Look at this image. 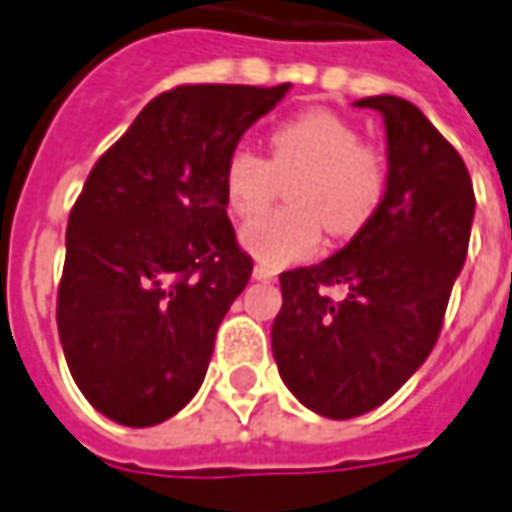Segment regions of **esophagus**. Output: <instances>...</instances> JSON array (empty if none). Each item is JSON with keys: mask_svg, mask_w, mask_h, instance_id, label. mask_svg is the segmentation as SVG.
<instances>
[{"mask_svg": "<svg viewBox=\"0 0 512 512\" xmlns=\"http://www.w3.org/2000/svg\"><path fill=\"white\" fill-rule=\"evenodd\" d=\"M255 278L257 280H275L278 278V269H272V266H266V263H257Z\"/></svg>", "mask_w": 512, "mask_h": 512, "instance_id": "1", "label": "esophagus"}]
</instances>
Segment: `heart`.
<instances>
[{
	"label": "heart",
	"mask_w": 512,
	"mask_h": 512,
	"mask_svg": "<svg viewBox=\"0 0 512 512\" xmlns=\"http://www.w3.org/2000/svg\"><path fill=\"white\" fill-rule=\"evenodd\" d=\"M292 176L296 180L291 179ZM286 189L289 209L266 214L243 229V246L278 269L321 249L323 229L335 237L358 234L384 203L389 166L378 145L329 111H306L269 134V157L237 145L223 163V197L240 220L263 214Z\"/></svg>",
	"instance_id": "1"
}]
</instances>
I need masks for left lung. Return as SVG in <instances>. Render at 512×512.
Listing matches in <instances>:
<instances>
[{"mask_svg": "<svg viewBox=\"0 0 512 512\" xmlns=\"http://www.w3.org/2000/svg\"><path fill=\"white\" fill-rule=\"evenodd\" d=\"M387 123L384 203L338 255L280 275L272 352L283 384L326 418L381 407L427 361L470 246L473 180L412 102L367 97ZM347 295L335 301L328 289Z\"/></svg>", "mask_w": 512, "mask_h": 512, "instance_id": "8db88e82", "label": "left lung"}]
</instances>
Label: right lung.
Returning <instances> with one entry per match:
<instances>
[{
	"label": "right lung",
	"instance_id": "obj_1",
	"mask_svg": "<svg viewBox=\"0 0 512 512\" xmlns=\"http://www.w3.org/2000/svg\"><path fill=\"white\" fill-rule=\"evenodd\" d=\"M289 82L177 85L94 163L68 217L56 326L94 410L154 427L200 389L217 326L252 278L223 163Z\"/></svg>",
	"mask_w": 512,
	"mask_h": 512
}]
</instances>
